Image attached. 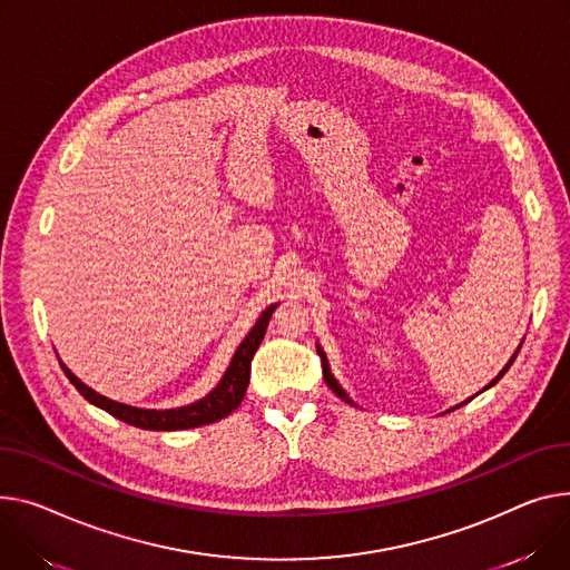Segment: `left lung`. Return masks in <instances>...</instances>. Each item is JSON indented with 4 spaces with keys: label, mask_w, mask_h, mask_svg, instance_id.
Masks as SVG:
<instances>
[{
    "label": "left lung",
    "mask_w": 570,
    "mask_h": 570,
    "mask_svg": "<svg viewBox=\"0 0 570 570\" xmlns=\"http://www.w3.org/2000/svg\"><path fill=\"white\" fill-rule=\"evenodd\" d=\"M520 346H522V344H520ZM316 351H318V355H321V362H323V377H325V383H327V387H330V390H332V392H334V394H336V396H338V399H344V401H346V403H353V401H351V396H348V394H346V392H344V390H341V385H338V383H336V381H334V375H332V371H330V364H327V357H325V353H323V348H321V346H316ZM518 351H520V348H518ZM518 351H515V353H513V357H511V360H509V364H507V366H504V368H502V371H500V373H498V377H495V381H490V385H488V387H492V385H495V383H498V381H500V377H502V375H504V373H507V371H509V366H511V364H513V360H515V355H518ZM488 387H483V390H488ZM468 401H470V399H468ZM468 401H463V403H461V405H465V403H468ZM461 405H456V407H461Z\"/></svg>",
    "instance_id": "1"
}]
</instances>
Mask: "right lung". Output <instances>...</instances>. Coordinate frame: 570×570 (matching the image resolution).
Returning a JSON list of instances; mask_svg holds the SVG:
<instances>
[{
  "instance_id": "1",
  "label": "right lung",
  "mask_w": 570,
  "mask_h": 570,
  "mask_svg": "<svg viewBox=\"0 0 570 570\" xmlns=\"http://www.w3.org/2000/svg\"><path fill=\"white\" fill-rule=\"evenodd\" d=\"M275 309H277V305H271L258 316L256 325L249 330V334L243 338V344L238 346L229 368L224 371L217 387L208 396H204L195 403H189V405H183V407L144 410V407H132V405H126V403H119V401H111V399L94 392L91 387H87L80 381V377L75 375L63 362H59V364H61L68 381L75 385V390H78L89 403L98 405L100 410L109 412L111 416H117V420H121L130 426H137V429H144V431H183V429L206 426V424L224 420L226 414H232L243 403V396H245L247 385H249L252 357H254L256 348L261 346V341L265 336V327H268L271 316H273Z\"/></svg>"
}]
</instances>
